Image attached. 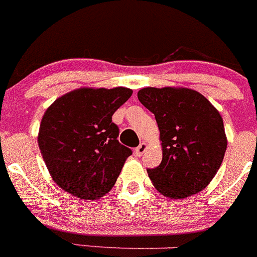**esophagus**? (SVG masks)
Wrapping results in <instances>:
<instances>
[{"label":"esophagus","instance_id":"esophagus-1","mask_svg":"<svg viewBox=\"0 0 257 257\" xmlns=\"http://www.w3.org/2000/svg\"><path fill=\"white\" fill-rule=\"evenodd\" d=\"M146 149H147V144H146V143H141V144H139V146L136 148V151H134V153H136V156L141 157V156H143V153H144V152H146Z\"/></svg>","mask_w":257,"mask_h":257}]
</instances>
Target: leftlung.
<instances>
[{
	"label": "left lung",
	"instance_id": "8db88e82",
	"mask_svg": "<svg viewBox=\"0 0 257 257\" xmlns=\"http://www.w3.org/2000/svg\"><path fill=\"white\" fill-rule=\"evenodd\" d=\"M138 99L154 114L161 132L162 162L147 169L154 187L178 200L206 188L227 148L217 109L202 94L186 88H144Z\"/></svg>",
	"mask_w": 257,
	"mask_h": 257
}]
</instances>
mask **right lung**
Masks as SVG:
<instances>
[{
    "label": "right lung",
    "mask_w": 257,
    "mask_h": 257,
    "mask_svg": "<svg viewBox=\"0 0 257 257\" xmlns=\"http://www.w3.org/2000/svg\"><path fill=\"white\" fill-rule=\"evenodd\" d=\"M133 91L83 88L62 95L42 116L39 147L52 179L83 200H96L115 183L132 149L119 143L111 121Z\"/></svg>",
    "instance_id": "1"
}]
</instances>
